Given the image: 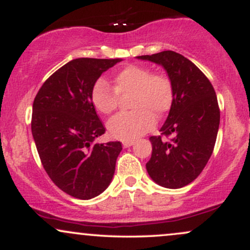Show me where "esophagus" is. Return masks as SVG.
<instances>
[{
	"mask_svg": "<svg viewBox=\"0 0 250 250\" xmlns=\"http://www.w3.org/2000/svg\"><path fill=\"white\" fill-rule=\"evenodd\" d=\"M134 143H135L134 140H129V141H125V142H123L122 145H123V147H125V148H128V147H130V146H133Z\"/></svg>",
	"mask_w": 250,
	"mask_h": 250,
	"instance_id": "esophagus-1",
	"label": "esophagus"
}]
</instances>
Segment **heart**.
<instances>
[{
  "label": "heart",
  "mask_w": 250,
  "mask_h": 250,
  "mask_svg": "<svg viewBox=\"0 0 250 250\" xmlns=\"http://www.w3.org/2000/svg\"><path fill=\"white\" fill-rule=\"evenodd\" d=\"M131 94L129 107L134 110L120 114L108 123L111 137L135 140L150 130L155 115L161 117L170 110L174 102L173 83L165 74L151 73L147 67L127 65L114 76L113 88L100 79L91 88V102L104 115L114 113L119 105V96Z\"/></svg>",
  "instance_id": "b5f03b06"
}]
</instances>
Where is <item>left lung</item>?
I'll return each mask as SVG.
<instances>
[{
  "instance_id": "1",
  "label": "left lung",
  "mask_w": 250,
  "mask_h": 250,
  "mask_svg": "<svg viewBox=\"0 0 250 250\" xmlns=\"http://www.w3.org/2000/svg\"><path fill=\"white\" fill-rule=\"evenodd\" d=\"M139 59L161 64L174 88L161 135L149 137L153 151L147 171L162 187L182 188L202 173L213 154L220 125L216 94L208 77L179 53L165 50Z\"/></svg>"
}]
</instances>
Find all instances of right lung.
Here are the masks:
<instances>
[{
    "mask_svg": "<svg viewBox=\"0 0 250 250\" xmlns=\"http://www.w3.org/2000/svg\"><path fill=\"white\" fill-rule=\"evenodd\" d=\"M121 60L82 57L50 75L33 103L31 133L48 176L80 200L108 187L122 150L121 142L94 143L105 133L91 102V88L103 71Z\"/></svg>",
    "mask_w": 250,
    "mask_h": 250,
    "instance_id": "obj_1",
    "label": "right lung"
}]
</instances>
